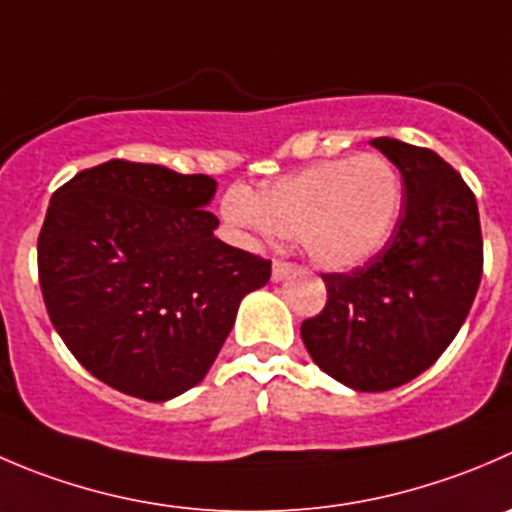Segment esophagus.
Wrapping results in <instances>:
<instances>
[{
  "label": "esophagus",
  "mask_w": 512,
  "mask_h": 512,
  "mask_svg": "<svg viewBox=\"0 0 512 512\" xmlns=\"http://www.w3.org/2000/svg\"><path fill=\"white\" fill-rule=\"evenodd\" d=\"M297 272V265H292V262H285V260H275V265H272V280L280 282L285 280V277L295 275Z\"/></svg>",
  "instance_id": "1"
}]
</instances>
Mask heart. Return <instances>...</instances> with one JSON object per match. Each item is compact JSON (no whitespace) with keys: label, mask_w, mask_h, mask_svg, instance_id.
<instances>
[{"label":"heart","mask_w":512,"mask_h":512,"mask_svg":"<svg viewBox=\"0 0 512 512\" xmlns=\"http://www.w3.org/2000/svg\"><path fill=\"white\" fill-rule=\"evenodd\" d=\"M403 210V180L388 157L330 160L267 185L222 197V217L252 240L292 235L322 267L352 270L388 245Z\"/></svg>","instance_id":"b5f03b06"}]
</instances>
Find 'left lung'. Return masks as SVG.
<instances>
[{
	"label": "left lung",
	"instance_id": "8db88e82",
	"mask_svg": "<svg viewBox=\"0 0 512 512\" xmlns=\"http://www.w3.org/2000/svg\"><path fill=\"white\" fill-rule=\"evenodd\" d=\"M370 145L403 175V215L372 260L322 275L327 302L300 335L327 375L382 393L428 370L458 335L483 277V235L473 190L443 157L393 137Z\"/></svg>",
	"mask_w": 512,
	"mask_h": 512
}]
</instances>
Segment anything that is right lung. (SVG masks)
<instances>
[{
    "instance_id": "obj_1",
    "label": "right lung",
    "mask_w": 512,
    "mask_h": 512,
    "mask_svg": "<svg viewBox=\"0 0 512 512\" xmlns=\"http://www.w3.org/2000/svg\"><path fill=\"white\" fill-rule=\"evenodd\" d=\"M217 182L162 165L109 160L49 200L37 240L54 330L109 388L162 403L215 362L270 260L225 245L210 205Z\"/></svg>"
}]
</instances>
